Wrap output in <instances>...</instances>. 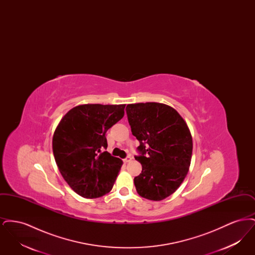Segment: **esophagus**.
I'll return each mask as SVG.
<instances>
[{
	"instance_id": "34e87169",
	"label": "esophagus",
	"mask_w": 255,
	"mask_h": 255,
	"mask_svg": "<svg viewBox=\"0 0 255 255\" xmlns=\"http://www.w3.org/2000/svg\"><path fill=\"white\" fill-rule=\"evenodd\" d=\"M131 160H132V157H131V156H128L127 158H125L124 159H123V161H124L125 163H127V162H130Z\"/></svg>"
}]
</instances>
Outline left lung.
<instances>
[{
  "mask_svg": "<svg viewBox=\"0 0 255 255\" xmlns=\"http://www.w3.org/2000/svg\"><path fill=\"white\" fill-rule=\"evenodd\" d=\"M132 133L139 141L142 165L133 179L136 192L151 201L173 194L186 177L192 157V135L181 115L168 105L146 102L126 107Z\"/></svg>",
  "mask_w": 255,
  "mask_h": 255,
  "instance_id": "obj_1",
  "label": "left lung"
}]
</instances>
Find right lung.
<instances>
[{"label":"right lung","mask_w":255,"mask_h":255,"mask_svg":"<svg viewBox=\"0 0 255 255\" xmlns=\"http://www.w3.org/2000/svg\"><path fill=\"white\" fill-rule=\"evenodd\" d=\"M125 104H84L70 110L57 125L52 151L62 177L75 193L95 199L109 193L122 168L111 156L105 133L124 116Z\"/></svg>","instance_id":"1"}]
</instances>
